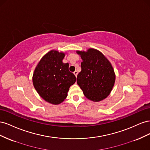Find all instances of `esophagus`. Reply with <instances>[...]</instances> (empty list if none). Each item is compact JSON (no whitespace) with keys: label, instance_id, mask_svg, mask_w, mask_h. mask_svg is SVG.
<instances>
[{"label":"esophagus","instance_id":"obj_1","mask_svg":"<svg viewBox=\"0 0 150 150\" xmlns=\"http://www.w3.org/2000/svg\"><path fill=\"white\" fill-rule=\"evenodd\" d=\"M78 71H75L74 72V74L76 76V77H77V75H78Z\"/></svg>","mask_w":150,"mask_h":150}]
</instances>
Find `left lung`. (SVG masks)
<instances>
[{
  "mask_svg": "<svg viewBox=\"0 0 150 150\" xmlns=\"http://www.w3.org/2000/svg\"><path fill=\"white\" fill-rule=\"evenodd\" d=\"M77 53L83 60L77 83L84 96L94 102L105 99L110 95L116 78L110 62L100 51L93 48Z\"/></svg>",
  "mask_w": 150,
  "mask_h": 150,
  "instance_id": "obj_1",
  "label": "left lung"
}]
</instances>
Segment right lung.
<instances>
[{"label":"right lung","instance_id":"add662e5","mask_svg":"<svg viewBox=\"0 0 150 150\" xmlns=\"http://www.w3.org/2000/svg\"><path fill=\"white\" fill-rule=\"evenodd\" d=\"M64 56V53L52 50L42 57L34 72L35 90L45 101L53 104L64 100L70 86L76 81L69 71V64L62 62Z\"/></svg>","mask_w":150,"mask_h":150}]
</instances>
